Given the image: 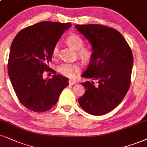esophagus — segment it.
Here are the masks:
<instances>
[{"label":"esophagus","instance_id":"1","mask_svg":"<svg viewBox=\"0 0 147 147\" xmlns=\"http://www.w3.org/2000/svg\"><path fill=\"white\" fill-rule=\"evenodd\" d=\"M68 83H69V85H73L76 84V83H77V82H76L75 80L70 79L69 81H68Z\"/></svg>","mask_w":147,"mask_h":147}]
</instances>
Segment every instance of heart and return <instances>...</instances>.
Returning <instances> with one entry per match:
<instances>
[{
    "mask_svg": "<svg viewBox=\"0 0 147 147\" xmlns=\"http://www.w3.org/2000/svg\"><path fill=\"white\" fill-rule=\"evenodd\" d=\"M66 43L74 49L77 51L79 58L84 62H87L90 60L93 55V51L90 47H84L85 41L79 35L72 34L66 38ZM59 45H55L52 50V56L56 58L58 56ZM57 70L64 76L67 77H74L76 74L81 71V68L78 64H70V63H63L57 68Z\"/></svg>",
    "mask_w": 147,
    "mask_h": 147,
    "instance_id": "obj_1",
    "label": "heart"
}]
</instances>
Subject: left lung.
Returning a JSON list of instances; mask_svg holds the SVG:
<instances>
[{
	"instance_id": "1",
	"label": "left lung",
	"mask_w": 147,
	"mask_h": 147,
	"mask_svg": "<svg viewBox=\"0 0 147 147\" xmlns=\"http://www.w3.org/2000/svg\"><path fill=\"white\" fill-rule=\"evenodd\" d=\"M75 27L91 42L93 51L90 64L82 75L93 81L81 83L86 90L79 103L89 114H107L119 105L130 86L131 49L123 35L111 27L100 24Z\"/></svg>"
}]
</instances>
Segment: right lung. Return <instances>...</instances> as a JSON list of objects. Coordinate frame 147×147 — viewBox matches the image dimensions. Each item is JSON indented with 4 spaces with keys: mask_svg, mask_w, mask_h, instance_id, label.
<instances>
[{
    "mask_svg": "<svg viewBox=\"0 0 147 147\" xmlns=\"http://www.w3.org/2000/svg\"><path fill=\"white\" fill-rule=\"evenodd\" d=\"M70 23L42 22L20 31L13 40L8 60V74L22 105L42 113L57 103L68 85V79L53 75L44 79V71H51L52 50Z\"/></svg>",
    "mask_w": 147,
    "mask_h": 147,
    "instance_id": "right-lung-1",
    "label": "right lung"
}]
</instances>
